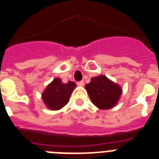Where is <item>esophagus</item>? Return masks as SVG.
Here are the masks:
<instances>
[{"instance_id":"1","label":"esophagus","mask_w":159,"mask_h":159,"mask_svg":"<svg viewBox=\"0 0 159 159\" xmlns=\"http://www.w3.org/2000/svg\"><path fill=\"white\" fill-rule=\"evenodd\" d=\"M77 86H79V87H83L84 86V82H77Z\"/></svg>"}]
</instances>
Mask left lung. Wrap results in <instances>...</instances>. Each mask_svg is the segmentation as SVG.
<instances>
[{
  "label": "left lung",
  "instance_id": "obj_1",
  "mask_svg": "<svg viewBox=\"0 0 159 159\" xmlns=\"http://www.w3.org/2000/svg\"><path fill=\"white\" fill-rule=\"evenodd\" d=\"M85 88L92 103L101 110L113 108L117 105L122 94L120 85L104 75L92 77Z\"/></svg>",
  "mask_w": 159,
  "mask_h": 159
}]
</instances>
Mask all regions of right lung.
<instances>
[{"instance_id": "right-lung-1", "label": "right lung", "mask_w": 159, "mask_h": 159, "mask_svg": "<svg viewBox=\"0 0 159 159\" xmlns=\"http://www.w3.org/2000/svg\"><path fill=\"white\" fill-rule=\"evenodd\" d=\"M75 87V82L69 81L63 83L61 78L56 77L46 87L42 93V100L49 110H60L69 102L70 96Z\"/></svg>"}]
</instances>
